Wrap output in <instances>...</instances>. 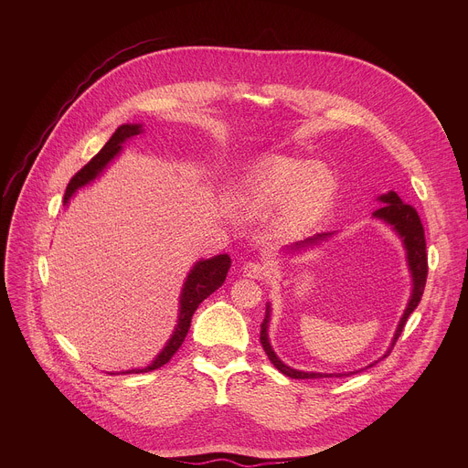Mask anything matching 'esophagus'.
Instances as JSON below:
<instances>
[{
  "label": "esophagus",
  "instance_id": "esophagus-1",
  "mask_svg": "<svg viewBox=\"0 0 468 468\" xmlns=\"http://www.w3.org/2000/svg\"><path fill=\"white\" fill-rule=\"evenodd\" d=\"M269 274H271V269L262 262L250 261L244 264V276L250 280H264Z\"/></svg>",
  "mask_w": 468,
  "mask_h": 468
}]
</instances>
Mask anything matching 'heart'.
Instances as JSON below:
<instances>
[{
    "instance_id": "heart-1",
    "label": "heart",
    "mask_w": 468,
    "mask_h": 468,
    "mask_svg": "<svg viewBox=\"0 0 468 468\" xmlns=\"http://www.w3.org/2000/svg\"><path fill=\"white\" fill-rule=\"evenodd\" d=\"M335 190V176L325 165L276 155L262 161L244 181L242 202L257 215L283 204V226L300 229L329 207Z\"/></svg>"
}]
</instances>
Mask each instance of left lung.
<instances>
[{
  "label": "left lung",
  "instance_id": "left-lung-1",
  "mask_svg": "<svg viewBox=\"0 0 468 468\" xmlns=\"http://www.w3.org/2000/svg\"><path fill=\"white\" fill-rule=\"evenodd\" d=\"M379 202L383 204L379 209H376L372 213L374 218L378 220H383L385 224H388L396 235L402 239L404 242V248H406V255H408V266H410V272H411V278H413V291H411V298L408 302V307L402 314V318H399V324L394 331V337H392V343L388 346V350L383 354V357H387L390 354V350L394 348L399 333L404 331V325L410 318V314L417 309L420 298H422V292H424V287H426V278H428V253H426V237H424V228H422V222H420V217L417 213L415 207L404 204L402 199H399V196L390 190L387 194H381ZM333 233H318V235H313L305 240H300L292 246H289L291 251H302V250H307V248H313V246H318L320 242L327 240ZM269 322H271V303L266 305V314H264V320L261 324V345L266 352V356H269L271 363L285 376L289 378H294V379H316V378H343V376H350V374H357L361 370H354V372H343V374H322V372H303V370H296V368H291L289 365H285L278 356L276 352L272 350L271 346V341H269ZM383 357H379L378 361H381ZM378 361L370 363L368 367H374ZM367 367V368H368Z\"/></svg>",
  "mask_w": 468,
  "mask_h": 468
}]
</instances>
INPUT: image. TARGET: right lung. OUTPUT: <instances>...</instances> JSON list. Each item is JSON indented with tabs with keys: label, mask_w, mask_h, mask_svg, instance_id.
Here are the masks:
<instances>
[{
	"label": "right lung",
	"mask_w": 468,
	"mask_h": 468,
	"mask_svg": "<svg viewBox=\"0 0 468 468\" xmlns=\"http://www.w3.org/2000/svg\"><path fill=\"white\" fill-rule=\"evenodd\" d=\"M143 133V125L141 123H123L120 125L112 137L109 139V143L100 150L98 155H94L69 183L64 192V206H69L70 197L85 185L92 183L101 172L103 168L122 152V144L135 139L137 135ZM231 266V259L228 253H220L215 255L211 259H202L197 261L192 271L188 272L183 289H181V296H179V316H177V325L172 333V337L168 339L166 346L159 352V356L144 368H133V370H125L122 374H141V372H150V370H157L163 365H166L174 354L179 350V346L183 345L188 327H190V320L194 311L197 309V305L202 303L207 296H211L218 287H222V283L226 282L228 271Z\"/></svg>",
	"instance_id": "right-lung-1"
}]
</instances>
